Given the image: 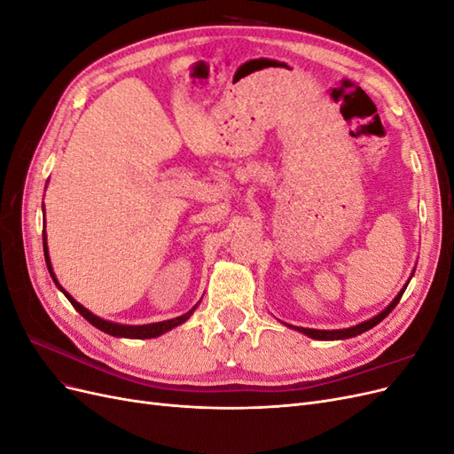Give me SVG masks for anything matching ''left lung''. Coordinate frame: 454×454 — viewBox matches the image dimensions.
Segmentation results:
<instances>
[{"instance_id": "1", "label": "left lung", "mask_w": 454, "mask_h": 454, "mask_svg": "<svg viewBox=\"0 0 454 454\" xmlns=\"http://www.w3.org/2000/svg\"><path fill=\"white\" fill-rule=\"evenodd\" d=\"M413 274H415V270L411 272V278H413ZM411 278L405 282V286L402 287L400 294H397V295L392 299V303H390L387 309L380 310L377 316H373V318H369V320H365V322H362V324H356V325H352V327H345V329H310V327L290 325V324H286V322H284V324H286L287 327L295 329V332L303 333V335H307V337H310V339H316V340H340V339H350V337H356V335H362L364 332H367V329L375 327L379 322H382V320L387 318V316L395 309V305L400 303V299H402L403 292L407 290V284L411 282Z\"/></svg>"}]
</instances>
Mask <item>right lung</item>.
<instances>
[{
  "mask_svg": "<svg viewBox=\"0 0 454 454\" xmlns=\"http://www.w3.org/2000/svg\"><path fill=\"white\" fill-rule=\"evenodd\" d=\"M47 187V185H45ZM43 212H45V206H43ZM43 254H45V263H47V269H49V274H51V278H52V282L57 284V287L59 290L67 297V301H70V303L74 305V309L83 316V318L89 322V324H92L94 327H98L100 332H104V333H107V335H114V337H125V339H153V337H159V335H162V333H167V332H170V329H174V327H177L180 324H184V322H187L189 320V316L195 312V309L199 307V303L191 309L189 312H185V314H182V316H177V318H172V320H164V322H155V324H144V325H127V324H117V322H109V320H104V318H100V316H96V314H92L89 309H85L83 305L81 303H77V301L67 294L64 287L59 284V280H57V277H54V272H52V265H51V257H49V248H47V235L43 232Z\"/></svg>",
  "mask_w": 454,
  "mask_h": 454,
  "instance_id": "obj_1",
  "label": "right lung"
}]
</instances>
